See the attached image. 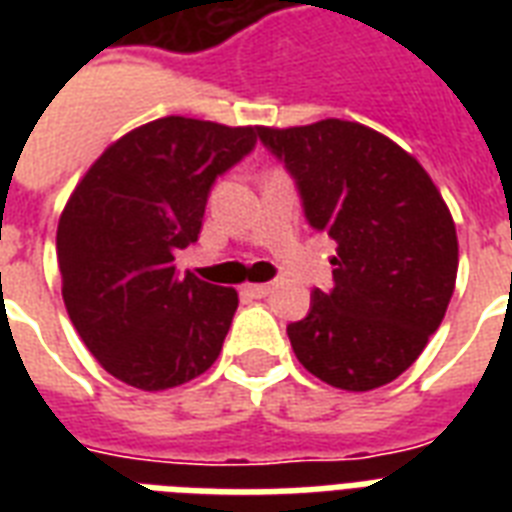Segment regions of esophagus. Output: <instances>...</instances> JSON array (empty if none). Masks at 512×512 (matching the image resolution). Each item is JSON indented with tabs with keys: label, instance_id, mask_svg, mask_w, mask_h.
<instances>
[{
	"label": "esophagus",
	"instance_id": "34e87169",
	"mask_svg": "<svg viewBox=\"0 0 512 512\" xmlns=\"http://www.w3.org/2000/svg\"><path fill=\"white\" fill-rule=\"evenodd\" d=\"M271 284H247L244 287V295L247 297H255V300H260V297H265L268 292H271Z\"/></svg>",
	"mask_w": 512,
	"mask_h": 512
}]
</instances>
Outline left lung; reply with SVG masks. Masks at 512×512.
<instances>
[{
	"mask_svg": "<svg viewBox=\"0 0 512 512\" xmlns=\"http://www.w3.org/2000/svg\"><path fill=\"white\" fill-rule=\"evenodd\" d=\"M257 138L295 177L308 223L337 241L332 289L289 324L297 361L340 390H374L417 361L457 281V231L422 164L358 122Z\"/></svg>",
	"mask_w": 512,
	"mask_h": 512,
	"instance_id": "left-lung-1",
	"label": "left lung"
}]
</instances>
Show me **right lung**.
Instances as JSON below:
<instances>
[{"instance_id": "right-lung-1", "label": "right lung", "mask_w": 512, "mask_h": 512, "mask_svg": "<svg viewBox=\"0 0 512 512\" xmlns=\"http://www.w3.org/2000/svg\"><path fill=\"white\" fill-rule=\"evenodd\" d=\"M257 127L164 116L103 151L58 223L63 303L116 380L167 390L215 364L236 289L175 271L199 239L209 191L255 148Z\"/></svg>"}]
</instances>
